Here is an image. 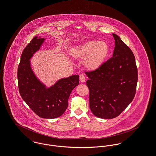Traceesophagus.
<instances>
[{"label":"esophagus","mask_w":156,"mask_h":156,"mask_svg":"<svg viewBox=\"0 0 156 156\" xmlns=\"http://www.w3.org/2000/svg\"><path fill=\"white\" fill-rule=\"evenodd\" d=\"M80 80L82 83H84V82L85 81V76H84V75H80Z\"/></svg>","instance_id":"esophagus-1"}]
</instances>
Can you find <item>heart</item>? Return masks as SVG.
<instances>
[{
	"mask_svg": "<svg viewBox=\"0 0 156 156\" xmlns=\"http://www.w3.org/2000/svg\"><path fill=\"white\" fill-rule=\"evenodd\" d=\"M108 52L109 48L105 41L90 40L73 48L72 55L76 59L84 58V68L89 71H94L102 65Z\"/></svg>",
	"mask_w": 156,
	"mask_h": 156,
	"instance_id": "heart-1",
	"label": "heart"
}]
</instances>
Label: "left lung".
Listing matches in <instances>:
<instances>
[{"label": "left lung", "instance_id": "left-lung-1", "mask_svg": "<svg viewBox=\"0 0 156 156\" xmlns=\"http://www.w3.org/2000/svg\"><path fill=\"white\" fill-rule=\"evenodd\" d=\"M113 56L94 71L85 72L89 78L90 108L97 118L118 116L132 102L136 92L138 70L134 55L115 34Z\"/></svg>", "mask_w": 156, "mask_h": 156}]
</instances>
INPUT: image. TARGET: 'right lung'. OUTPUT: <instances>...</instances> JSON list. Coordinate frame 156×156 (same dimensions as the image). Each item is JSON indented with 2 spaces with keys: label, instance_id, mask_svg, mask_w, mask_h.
Returning a JSON list of instances; mask_svg holds the SVG:
<instances>
[{
  "label": "right lung",
  "instance_id": "right-lung-1",
  "mask_svg": "<svg viewBox=\"0 0 156 156\" xmlns=\"http://www.w3.org/2000/svg\"><path fill=\"white\" fill-rule=\"evenodd\" d=\"M44 38L34 37L22 53L17 77L20 95L39 117L54 119L60 116L68 106V98L73 89L79 84V75L60 79L46 88L33 72L30 59L39 50Z\"/></svg>",
  "mask_w": 156,
  "mask_h": 156
}]
</instances>
